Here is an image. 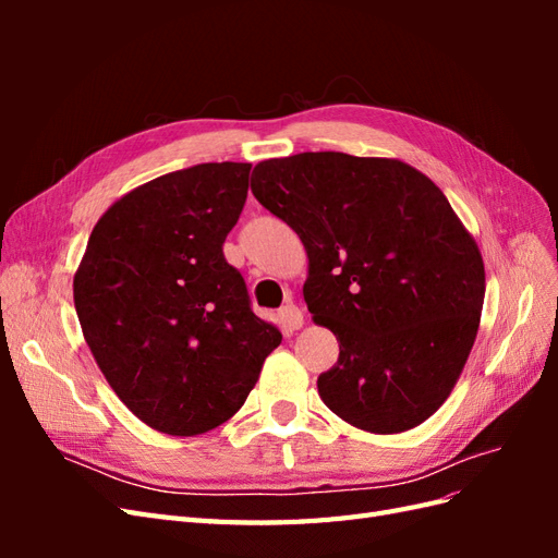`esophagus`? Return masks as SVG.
Here are the masks:
<instances>
[{
    "label": "esophagus",
    "instance_id": "esophagus-1",
    "mask_svg": "<svg viewBox=\"0 0 558 558\" xmlns=\"http://www.w3.org/2000/svg\"><path fill=\"white\" fill-rule=\"evenodd\" d=\"M279 320H281V326H283L286 332H293V330H300L302 326H305V316H302V312L295 305L281 307Z\"/></svg>",
    "mask_w": 558,
    "mask_h": 558
}]
</instances>
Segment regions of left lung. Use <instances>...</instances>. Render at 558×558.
Returning a JSON list of instances; mask_svg holds the SVG:
<instances>
[{
  "label": "left lung",
  "instance_id": "left-lung-1",
  "mask_svg": "<svg viewBox=\"0 0 558 558\" xmlns=\"http://www.w3.org/2000/svg\"><path fill=\"white\" fill-rule=\"evenodd\" d=\"M253 175L256 199L305 244L314 324L340 342L320 400L367 433L424 424L463 373L486 286L445 193L402 160L335 150L269 158Z\"/></svg>",
  "mask_w": 558,
  "mask_h": 558
}]
</instances>
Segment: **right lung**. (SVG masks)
<instances>
[{"label": "right lung", "instance_id": "1", "mask_svg": "<svg viewBox=\"0 0 558 558\" xmlns=\"http://www.w3.org/2000/svg\"><path fill=\"white\" fill-rule=\"evenodd\" d=\"M248 172V162H205L137 185L95 223L78 263L83 337L113 393L154 430L221 426L281 344L223 256Z\"/></svg>", "mask_w": 558, "mask_h": 558}]
</instances>
